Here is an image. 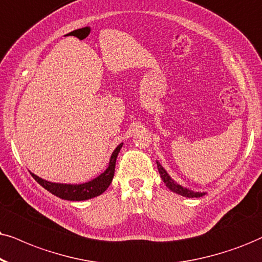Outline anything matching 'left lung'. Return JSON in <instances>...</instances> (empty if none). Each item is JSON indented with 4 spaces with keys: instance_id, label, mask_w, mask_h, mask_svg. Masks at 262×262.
Instances as JSON below:
<instances>
[{
    "instance_id": "left-lung-1",
    "label": "left lung",
    "mask_w": 262,
    "mask_h": 262,
    "mask_svg": "<svg viewBox=\"0 0 262 262\" xmlns=\"http://www.w3.org/2000/svg\"><path fill=\"white\" fill-rule=\"evenodd\" d=\"M157 168H158V171H160V175L162 178V180H163V183L165 184V186L169 188L170 191L175 192V193L178 194H181V196L184 197H188V198H193V197H202L204 194V192L202 193V192H193L191 190H187L186 187H183L180 186V185L175 183V181L171 179L169 175H168L167 171L164 170V168L162 167V165L158 163L157 162Z\"/></svg>"
}]
</instances>
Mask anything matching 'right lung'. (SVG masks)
<instances>
[{
  "instance_id": "add662e5",
  "label": "right lung",
  "mask_w": 262,
  "mask_h": 262,
  "mask_svg": "<svg viewBox=\"0 0 262 262\" xmlns=\"http://www.w3.org/2000/svg\"><path fill=\"white\" fill-rule=\"evenodd\" d=\"M122 147V144L118 145L112 152V156L110 158V163H108L107 169L99 175L98 178L93 179L92 181L88 183L79 184V185H70V184H57V183H49L47 180L38 178L37 175L32 174V178L35 179L37 183L45 187L46 190L51 192L61 200L68 201H85L89 198L97 197L101 194L102 192L106 191V188L110 186L112 178L115 175V167H116V158H117L118 152H120Z\"/></svg>"
}]
</instances>
